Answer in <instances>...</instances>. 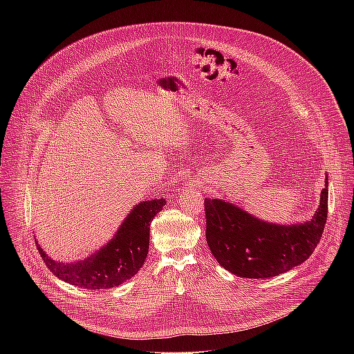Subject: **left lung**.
<instances>
[{
  "instance_id": "left-lung-1",
  "label": "left lung",
  "mask_w": 354,
  "mask_h": 354,
  "mask_svg": "<svg viewBox=\"0 0 354 354\" xmlns=\"http://www.w3.org/2000/svg\"><path fill=\"white\" fill-rule=\"evenodd\" d=\"M206 239L216 261L246 279L274 277L306 262L328 217V174L311 220L283 225L263 221L223 198H205Z\"/></svg>"
}]
</instances>
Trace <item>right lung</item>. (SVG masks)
<instances>
[{
	"instance_id": "add662e5",
	"label": "right lung",
	"mask_w": 354,
	"mask_h": 354,
	"mask_svg": "<svg viewBox=\"0 0 354 354\" xmlns=\"http://www.w3.org/2000/svg\"><path fill=\"white\" fill-rule=\"evenodd\" d=\"M165 205V198L140 201L123 220L115 236L84 261H55L35 239L37 250L50 272L66 283L88 290L120 286L144 265L149 246V224Z\"/></svg>"
}]
</instances>
